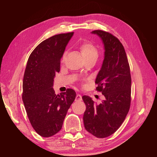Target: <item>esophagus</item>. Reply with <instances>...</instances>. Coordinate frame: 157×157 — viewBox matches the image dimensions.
Instances as JSON below:
<instances>
[{
    "mask_svg": "<svg viewBox=\"0 0 157 157\" xmlns=\"http://www.w3.org/2000/svg\"><path fill=\"white\" fill-rule=\"evenodd\" d=\"M82 101V97L80 94H77L76 95V97H75V101L76 102H79V101Z\"/></svg>",
    "mask_w": 157,
    "mask_h": 157,
    "instance_id": "obj_1",
    "label": "esophagus"
}]
</instances>
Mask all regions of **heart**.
I'll list each match as a JSON object with an SVG mask.
<instances>
[{"label":"heart","instance_id":"1","mask_svg":"<svg viewBox=\"0 0 157 157\" xmlns=\"http://www.w3.org/2000/svg\"><path fill=\"white\" fill-rule=\"evenodd\" d=\"M80 51L82 54L84 56V59L86 60L92 59H97L98 57V50L97 48L96 47L94 44H93L92 42L86 41L83 42L81 44L80 47ZM65 59V55H63L62 57V61H64Z\"/></svg>","mask_w":157,"mask_h":157}]
</instances>
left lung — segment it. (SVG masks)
I'll return each instance as SVG.
<instances>
[{
    "mask_svg": "<svg viewBox=\"0 0 157 157\" xmlns=\"http://www.w3.org/2000/svg\"><path fill=\"white\" fill-rule=\"evenodd\" d=\"M102 40L105 57L95 83L96 90L105 99L95 105L88 96H83L86 106L83 120L85 129L93 136L104 138L112 135L124 121L131 104L132 79L124 47L111 33L94 30Z\"/></svg>",
    "mask_w": 157,
    "mask_h": 157,
    "instance_id": "left-lung-1",
    "label": "left lung"
}]
</instances>
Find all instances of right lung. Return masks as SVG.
<instances>
[{
	"label": "right lung",
	"instance_id": "add662e5",
	"mask_svg": "<svg viewBox=\"0 0 157 157\" xmlns=\"http://www.w3.org/2000/svg\"><path fill=\"white\" fill-rule=\"evenodd\" d=\"M73 32L55 35L39 44L28 60L23 80L22 99L33 128L42 137H51L62 128L76 93L69 88L56 95L55 73Z\"/></svg>",
	"mask_w": 157,
	"mask_h": 157
}]
</instances>
